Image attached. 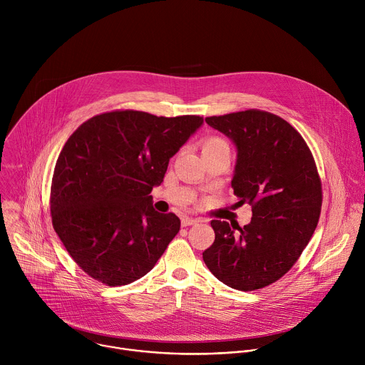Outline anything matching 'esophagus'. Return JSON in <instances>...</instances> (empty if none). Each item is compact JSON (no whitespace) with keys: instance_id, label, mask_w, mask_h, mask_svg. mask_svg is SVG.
Wrapping results in <instances>:
<instances>
[{"instance_id":"obj_1","label":"esophagus","mask_w":365,"mask_h":365,"mask_svg":"<svg viewBox=\"0 0 365 365\" xmlns=\"http://www.w3.org/2000/svg\"><path fill=\"white\" fill-rule=\"evenodd\" d=\"M199 221L195 218H182V227H189V225H195Z\"/></svg>"}]
</instances>
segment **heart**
<instances>
[{"instance_id":"heart-1","label":"heart","mask_w":365,"mask_h":365,"mask_svg":"<svg viewBox=\"0 0 365 365\" xmlns=\"http://www.w3.org/2000/svg\"><path fill=\"white\" fill-rule=\"evenodd\" d=\"M221 147L230 148L228 143H227L224 138L217 137V135L205 138V140H203V144H202V150H203V151H206V150H215V148H221Z\"/></svg>"}]
</instances>
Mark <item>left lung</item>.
<instances>
[{
    "label": "left lung",
    "mask_w": 365,
    "mask_h": 365,
    "mask_svg": "<svg viewBox=\"0 0 365 365\" xmlns=\"http://www.w3.org/2000/svg\"><path fill=\"white\" fill-rule=\"evenodd\" d=\"M237 147L231 186L237 206L251 205L242 228L212 220L214 244L203 262L224 284L251 292L283 277L319 221L322 183L303 137L283 118L247 110L205 118Z\"/></svg>",
    "instance_id": "obj_1"
}]
</instances>
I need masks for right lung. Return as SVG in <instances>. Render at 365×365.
Here are the masks:
<instances>
[{
    "instance_id": "right-lung-1",
    "label": "right lung",
    "mask_w": 365,
    "mask_h": 365,
    "mask_svg": "<svg viewBox=\"0 0 365 365\" xmlns=\"http://www.w3.org/2000/svg\"><path fill=\"white\" fill-rule=\"evenodd\" d=\"M202 123L199 115L111 111L68 138L51 179V224L88 276L124 286L158 263L180 220L155 211L150 192Z\"/></svg>"
}]
</instances>
